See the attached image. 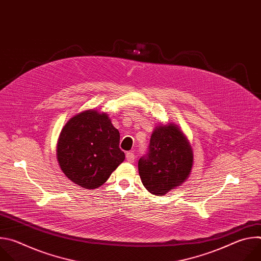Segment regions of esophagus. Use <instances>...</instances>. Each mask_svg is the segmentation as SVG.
Wrapping results in <instances>:
<instances>
[{
	"label": "esophagus",
	"instance_id": "1",
	"mask_svg": "<svg viewBox=\"0 0 261 261\" xmlns=\"http://www.w3.org/2000/svg\"><path fill=\"white\" fill-rule=\"evenodd\" d=\"M126 159H127V161H128V162L133 163V162L135 161V155H134V153H132V152H128V153L126 154Z\"/></svg>",
	"mask_w": 261,
	"mask_h": 261
}]
</instances>
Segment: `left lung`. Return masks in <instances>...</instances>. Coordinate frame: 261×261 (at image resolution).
<instances>
[{
	"mask_svg": "<svg viewBox=\"0 0 261 261\" xmlns=\"http://www.w3.org/2000/svg\"><path fill=\"white\" fill-rule=\"evenodd\" d=\"M193 166L191 144L175 124L157 125L151 135L148 153L138 161L144 188L162 196L176 189L189 177Z\"/></svg>",
	"mask_w": 261,
	"mask_h": 261,
	"instance_id": "1",
	"label": "left lung"
}]
</instances>
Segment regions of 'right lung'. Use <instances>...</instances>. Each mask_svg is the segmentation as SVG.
<instances>
[{
    "mask_svg": "<svg viewBox=\"0 0 261 261\" xmlns=\"http://www.w3.org/2000/svg\"><path fill=\"white\" fill-rule=\"evenodd\" d=\"M119 144L120 132L108 115L87 109L63 127L57 143L58 163L71 181L85 189H96L125 160Z\"/></svg>",
    "mask_w": 261,
    "mask_h": 261,
    "instance_id": "obj_1",
    "label": "right lung"
}]
</instances>
